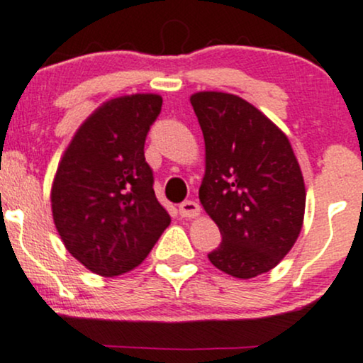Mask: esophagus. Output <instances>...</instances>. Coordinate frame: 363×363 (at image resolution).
Segmentation results:
<instances>
[{"label":"esophagus","instance_id":"esophagus-1","mask_svg":"<svg viewBox=\"0 0 363 363\" xmlns=\"http://www.w3.org/2000/svg\"><path fill=\"white\" fill-rule=\"evenodd\" d=\"M201 213V208L199 204L196 203V201H184V203L179 204V215L182 218H196L199 216Z\"/></svg>","mask_w":363,"mask_h":363}]
</instances>
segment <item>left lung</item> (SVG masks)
I'll list each match as a JSON object with an SVG mask.
<instances>
[{"label": "left lung", "mask_w": 363, "mask_h": 363, "mask_svg": "<svg viewBox=\"0 0 363 363\" xmlns=\"http://www.w3.org/2000/svg\"><path fill=\"white\" fill-rule=\"evenodd\" d=\"M191 104L206 147L199 201L221 233L208 259L238 279L269 272L298 240L306 206L289 140L235 94L201 91Z\"/></svg>", "instance_id": "obj_1"}]
</instances>
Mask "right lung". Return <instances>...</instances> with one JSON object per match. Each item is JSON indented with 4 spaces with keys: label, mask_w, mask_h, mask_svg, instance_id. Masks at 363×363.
I'll use <instances>...</instances> for the list:
<instances>
[{
    "label": "right lung",
    "mask_w": 363,
    "mask_h": 363,
    "mask_svg": "<svg viewBox=\"0 0 363 363\" xmlns=\"http://www.w3.org/2000/svg\"><path fill=\"white\" fill-rule=\"evenodd\" d=\"M160 110L159 94L103 103L57 167L50 193L55 228L74 259L99 276L133 270L170 225L143 152Z\"/></svg>",
    "instance_id": "right-lung-1"
}]
</instances>
